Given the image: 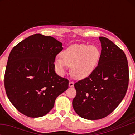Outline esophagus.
I'll return each mask as SVG.
<instances>
[{"instance_id": "esophagus-1", "label": "esophagus", "mask_w": 135, "mask_h": 135, "mask_svg": "<svg viewBox=\"0 0 135 135\" xmlns=\"http://www.w3.org/2000/svg\"><path fill=\"white\" fill-rule=\"evenodd\" d=\"M69 85V87L72 88V87H73V86H74V83H73V82H72V81H70Z\"/></svg>"}]
</instances>
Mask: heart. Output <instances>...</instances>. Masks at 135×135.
<instances>
[{
    "instance_id": "heart-1",
    "label": "heart",
    "mask_w": 135,
    "mask_h": 135,
    "mask_svg": "<svg viewBox=\"0 0 135 135\" xmlns=\"http://www.w3.org/2000/svg\"><path fill=\"white\" fill-rule=\"evenodd\" d=\"M100 58V51L94 45L74 44L61 52V57H56L55 66L60 75H64L67 66H70L72 76L83 79L91 75L97 67Z\"/></svg>"
}]
</instances>
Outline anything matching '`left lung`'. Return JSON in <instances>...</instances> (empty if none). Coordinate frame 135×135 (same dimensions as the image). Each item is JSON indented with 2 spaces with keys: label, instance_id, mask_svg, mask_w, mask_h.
Masks as SVG:
<instances>
[{
  "label": "left lung",
  "instance_id": "obj_1",
  "mask_svg": "<svg viewBox=\"0 0 135 135\" xmlns=\"http://www.w3.org/2000/svg\"><path fill=\"white\" fill-rule=\"evenodd\" d=\"M102 51L98 66L86 78L75 83L77 94L72 101L75 112L88 120L111 114L126 93L129 69L124 52L113 42L99 37Z\"/></svg>",
  "mask_w": 135,
  "mask_h": 135
}]
</instances>
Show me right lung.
I'll return each instance as SVG.
<instances>
[{
    "label": "right lung",
    "mask_w": 135,
    "mask_h": 135,
    "mask_svg": "<svg viewBox=\"0 0 135 135\" xmlns=\"http://www.w3.org/2000/svg\"><path fill=\"white\" fill-rule=\"evenodd\" d=\"M62 43L37 33L18 43L9 54L4 86L15 108L30 117H42L53 108L56 98L69 88V80L55 71L56 56Z\"/></svg>",
    "instance_id": "obj_1"
}]
</instances>
